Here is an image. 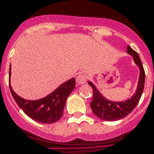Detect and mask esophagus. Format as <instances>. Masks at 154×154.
I'll list each match as a JSON object with an SVG mask.
<instances>
[{"instance_id": "esophagus-1", "label": "esophagus", "mask_w": 154, "mask_h": 154, "mask_svg": "<svg viewBox=\"0 0 154 154\" xmlns=\"http://www.w3.org/2000/svg\"><path fill=\"white\" fill-rule=\"evenodd\" d=\"M77 82L78 84H84L87 82V77L84 74H79L77 77Z\"/></svg>"}]
</instances>
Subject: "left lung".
<instances>
[{
    "mask_svg": "<svg viewBox=\"0 0 154 154\" xmlns=\"http://www.w3.org/2000/svg\"><path fill=\"white\" fill-rule=\"evenodd\" d=\"M126 48L127 53L132 56L134 61L140 70L137 87L135 93L131 98L120 102L109 100L103 97L92 82H88V84L91 86L93 89V100L90 103L92 111L102 120L113 122L126 117L136 107L143 93L145 82V72L143 64L138 54L134 50L132 49L129 45H128Z\"/></svg>",
    "mask_w": 154,
    "mask_h": 154,
    "instance_id": "1",
    "label": "left lung"
}]
</instances>
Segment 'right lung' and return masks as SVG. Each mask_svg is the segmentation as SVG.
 I'll list each match as a JSON object with an SVG mask.
<instances>
[{
  "label": "right lung",
  "instance_id": "right-lung-1",
  "mask_svg": "<svg viewBox=\"0 0 154 154\" xmlns=\"http://www.w3.org/2000/svg\"><path fill=\"white\" fill-rule=\"evenodd\" d=\"M11 64L9 70V86L11 94L18 106L26 116L40 123L52 124L59 120L63 116L64 108L70 93L75 88V79L63 83L55 90L42 99L27 100L13 90L11 85Z\"/></svg>",
  "mask_w": 154,
  "mask_h": 154
}]
</instances>
